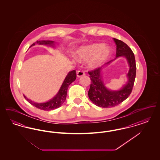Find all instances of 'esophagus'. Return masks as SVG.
<instances>
[{
	"label": "esophagus",
	"mask_w": 160,
	"mask_h": 160,
	"mask_svg": "<svg viewBox=\"0 0 160 160\" xmlns=\"http://www.w3.org/2000/svg\"><path fill=\"white\" fill-rule=\"evenodd\" d=\"M84 75V72L83 71H78L77 72V76L78 77L83 76Z\"/></svg>",
	"instance_id": "34e87169"
}]
</instances>
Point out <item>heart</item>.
<instances>
[{"label":"heart","mask_w":160,"mask_h":160,"mask_svg":"<svg viewBox=\"0 0 160 160\" xmlns=\"http://www.w3.org/2000/svg\"><path fill=\"white\" fill-rule=\"evenodd\" d=\"M77 56L80 61H88V65L91 68L101 66L109 54V50L100 44H92L80 47L77 52Z\"/></svg>","instance_id":"heart-1"}]
</instances>
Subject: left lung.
Masks as SVG:
<instances>
[{
    "label": "left lung",
    "mask_w": 160,
    "mask_h": 160,
    "mask_svg": "<svg viewBox=\"0 0 160 160\" xmlns=\"http://www.w3.org/2000/svg\"><path fill=\"white\" fill-rule=\"evenodd\" d=\"M113 40L116 45L115 59L124 56L129 64V70L127 74L128 81L121 89L112 91L106 88L102 79L101 75L102 67L88 71L91 80L90 89L88 91L89 98L94 104L103 108L116 106L127 99L132 92L136 75V60L132 51L122 41L116 38H113ZM114 60L107 62L106 65H108Z\"/></svg>",
    "instance_id": "8db88e82"
}]
</instances>
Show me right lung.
Here are the masks:
<instances>
[{
	"label": "right lung",
	"instance_id": "1",
	"mask_svg": "<svg viewBox=\"0 0 160 160\" xmlns=\"http://www.w3.org/2000/svg\"><path fill=\"white\" fill-rule=\"evenodd\" d=\"M53 42L54 41H37V42L32 44V45H31V47L35 46L36 43L39 44H42V45L44 44V45L53 46ZM76 71L75 70L70 71L68 74V75L65 77L58 93L56 95V96L54 97L53 98L50 99V101L46 102H43V103L34 102L28 98H27L24 95V97L32 106L36 107L37 108H39L41 110L48 111V110H52L58 108L60 107L65 102L67 98V91H68L69 86L70 84L72 83L76 79Z\"/></svg>",
	"mask_w": 160,
	"mask_h": 160
}]
</instances>
